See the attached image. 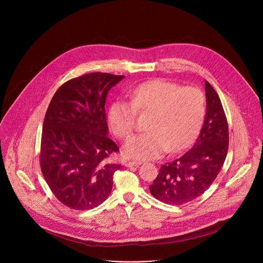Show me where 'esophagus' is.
I'll return each instance as SVG.
<instances>
[{
	"mask_svg": "<svg viewBox=\"0 0 263 263\" xmlns=\"http://www.w3.org/2000/svg\"><path fill=\"white\" fill-rule=\"evenodd\" d=\"M140 164V161H135V160H128L125 162V165L130 167V166H135V165H138Z\"/></svg>",
	"mask_w": 263,
	"mask_h": 263,
	"instance_id": "esophagus-1",
	"label": "esophagus"
}]
</instances>
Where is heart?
<instances>
[{"instance_id": "obj_1", "label": "heart", "mask_w": 263, "mask_h": 263, "mask_svg": "<svg viewBox=\"0 0 263 263\" xmlns=\"http://www.w3.org/2000/svg\"><path fill=\"white\" fill-rule=\"evenodd\" d=\"M131 102L117 100L108 110V125L118 138L126 140L133 134L137 115H147L148 130L130 139L125 154L131 158L154 159L167 149L178 152L191 144L206 114L203 91L195 86L155 79L130 90Z\"/></svg>"}]
</instances>
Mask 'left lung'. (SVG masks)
<instances>
[{
  "mask_svg": "<svg viewBox=\"0 0 263 263\" xmlns=\"http://www.w3.org/2000/svg\"><path fill=\"white\" fill-rule=\"evenodd\" d=\"M207 112L200 135L192 148L174 161L162 164L149 185L157 200L170 205H183L202 196L213 183L226 159L229 128L215 89L205 82Z\"/></svg>",
  "mask_w": 263,
  "mask_h": 263,
  "instance_id": "obj_1",
  "label": "left lung"
}]
</instances>
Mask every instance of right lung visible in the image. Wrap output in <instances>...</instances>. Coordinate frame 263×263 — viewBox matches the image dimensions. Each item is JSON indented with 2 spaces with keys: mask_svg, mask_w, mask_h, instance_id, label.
I'll return each instance as SVG.
<instances>
[{
  "mask_svg": "<svg viewBox=\"0 0 263 263\" xmlns=\"http://www.w3.org/2000/svg\"><path fill=\"white\" fill-rule=\"evenodd\" d=\"M124 76L90 72L70 79L55 92L42 133L40 163L50 190L63 205L88 210L110 195L121 164L108 162L120 151L108 136L105 103Z\"/></svg>",
  "mask_w": 263,
  "mask_h": 263,
  "instance_id": "right-lung-1",
  "label": "right lung"
}]
</instances>
